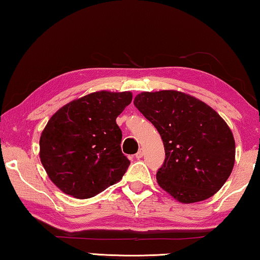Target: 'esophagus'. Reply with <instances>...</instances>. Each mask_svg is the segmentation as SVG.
<instances>
[{"label": "esophagus", "mask_w": 260, "mask_h": 260, "mask_svg": "<svg viewBox=\"0 0 260 260\" xmlns=\"http://www.w3.org/2000/svg\"><path fill=\"white\" fill-rule=\"evenodd\" d=\"M143 155H144L143 149H140V150L138 151V153H136V155H135V157L138 158V159H140V158H142V157H143Z\"/></svg>", "instance_id": "obj_1"}]
</instances>
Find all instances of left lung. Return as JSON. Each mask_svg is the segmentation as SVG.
<instances>
[{
  "instance_id": "left-lung-1",
  "label": "left lung",
  "mask_w": 260,
  "mask_h": 260,
  "mask_svg": "<svg viewBox=\"0 0 260 260\" xmlns=\"http://www.w3.org/2000/svg\"><path fill=\"white\" fill-rule=\"evenodd\" d=\"M134 105L164 143L158 184L181 203L213 196L235 161V141L225 120L208 104L175 90L141 93Z\"/></svg>"
}]
</instances>
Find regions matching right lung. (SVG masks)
<instances>
[{
	"mask_svg": "<svg viewBox=\"0 0 260 260\" xmlns=\"http://www.w3.org/2000/svg\"><path fill=\"white\" fill-rule=\"evenodd\" d=\"M132 102L129 91H98L59 109L40 138V158L61 191L89 199L119 181L131 164L121 151L116 119Z\"/></svg>",
	"mask_w": 260,
	"mask_h": 260,
	"instance_id": "1",
	"label": "right lung"
}]
</instances>
